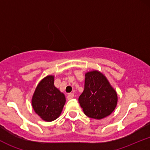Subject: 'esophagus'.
Wrapping results in <instances>:
<instances>
[{
	"label": "esophagus",
	"mask_w": 150,
	"mask_h": 150,
	"mask_svg": "<svg viewBox=\"0 0 150 150\" xmlns=\"http://www.w3.org/2000/svg\"><path fill=\"white\" fill-rule=\"evenodd\" d=\"M74 97V94L73 93H70V94H68V97H67V99H68V100H70V99H73Z\"/></svg>",
	"instance_id": "esophagus-1"
}]
</instances>
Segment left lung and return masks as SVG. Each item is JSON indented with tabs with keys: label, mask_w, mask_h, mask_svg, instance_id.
<instances>
[{
	"label": "left lung",
	"mask_w": 150,
	"mask_h": 150,
	"mask_svg": "<svg viewBox=\"0 0 150 150\" xmlns=\"http://www.w3.org/2000/svg\"><path fill=\"white\" fill-rule=\"evenodd\" d=\"M78 101L86 116L100 120L114 111L118 95L104 74L94 70L85 73V89Z\"/></svg>",
	"instance_id": "left-lung-1"
}]
</instances>
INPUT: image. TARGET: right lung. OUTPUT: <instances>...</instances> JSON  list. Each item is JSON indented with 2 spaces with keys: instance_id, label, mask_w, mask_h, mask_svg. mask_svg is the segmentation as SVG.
<instances>
[{
  "instance_id": "add662e5",
  "label": "right lung",
  "mask_w": 150,
  "mask_h": 150,
  "mask_svg": "<svg viewBox=\"0 0 150 150\" xmlns=\"http://www.w3.org/2000/svg\"><path fill=\"white\" fill-rule=\"evenodd\" d=\"M65 104L64 94L54 86V76L49 75L43 78L32 96L35 113L45 121H53L60 116Z\"/></svg>"
}]
</instances>
